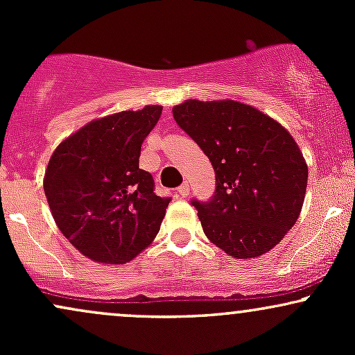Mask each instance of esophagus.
I'll use <instances>...</instances> for the list:
<instances>
[{
	"label": "esophagus",
	"mask_w": 355,
	"mask_h": 355,
	"mask_svg": "<svg viewBox=\"0 0 355 355\" xmlns=\"http://www.w3.org/2000/svg\"><path fill=\"white\" fill-rule=\"evenodd\" d=\"M178 195H180V197H189L190 195V187H189V183H183V185L180 187V189H178Z\"/></svg>",
	"instance_id": "esophagus-1"
}]
</instances>
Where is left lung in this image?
<instances>
[{
    "mask_svg": "<svg viewBox=\"0 0 355 355\" xmlns=\"http://www.w3.org/2000/svg\"><path fill=\"white\" fill-rule=\"evenodd\" d=\"M172 112L215 170L214 198L193 202L207 239L240 260L272 250L295 225L307 190L309 168L294 137L235 100H185Z\"/></svg>",
    "mask_w": 355,
    "mask_h": 355,
    "instance_id": "8db88e82",
    "label": "left lung"
}]
</instances>
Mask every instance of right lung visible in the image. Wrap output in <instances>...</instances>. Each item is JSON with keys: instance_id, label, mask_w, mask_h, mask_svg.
<instances>
[{"instance_id": "add662e5", "label": "right lung", "mask_w": 355, "mask_h": 355, "mask_svg": "<svg viewBox=\"0 0 355 355\" xmlns=\"http://www.w3.org/2000/svg\"><path fill=\"white\" fill-rule=\"evenodd\" d=\"M160 115V105H146L96 118L48 162L43 189L56 227L89 260L130 262L160 230L170 200L155 195L152 175L138 166Z\"/></svg>"}]
</instances>
